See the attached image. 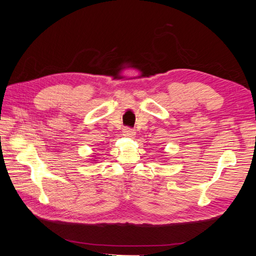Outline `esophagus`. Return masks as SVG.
Instances as JSON below:
<instances>
[{
	"label": "esophagus",
	"instance_id": "1",
	"mask_svg": "<svg viewBox=\"0 0 256 256\" xmlns=\"http://www.w3.org/2000/svg\"><path fill=\"white\" fill-rule=\"evenodd\" d=\"M122 134L127 138H134L136 136V131L131 128H124L122 129Z\"/></svg>",
	"mask_w": 256,
	"mask_h": 256
}]
</instances>
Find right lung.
<instances>
[{"mask_svg":"<svg viewBox=\"0 0 256 256\" xmlns=\"http://www.w3.org/2000/svg\"><path fill=\"white\" fill-rule=\"evenodd\" d=\"M92 161H96V160H92Z\"/></svg>","mask_w":256,"mask_h":256,"instance_id":"add662e5","label":"right lung"}]
</instances>
